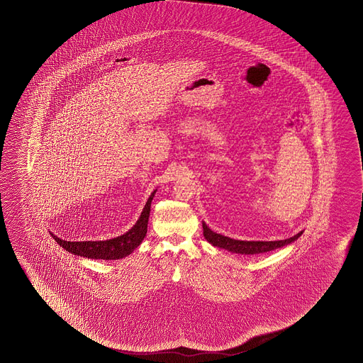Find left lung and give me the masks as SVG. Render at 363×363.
I'll use <instances>...</instances> for the list:
<instances>
[{
  "instance_id": "8db88e82",
  "label": "left lung",
  "mask_w": 363,
  "mask_h": 363,
  "mask_svg": "<svg viewBox=\"0 0 363 363\" xmlns=\"http://www.w3.org/2000/svg\"><path fill=\"white\" fill-rule=\"evenodd\" d=\"M202 228H203V237L208 240V243L213 244L214 247L224 248V250L233 252V253H240V255H258V253H266L269 250H277L284 245L295 242L303 232L297 233L291 238L285 239V240H274V242H247V240H237V239L224 237L221 234L213 232L203 221H202Z\"/></svg>"
}]
</instances>
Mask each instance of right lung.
<instances>
[{"instance_id": "1", "label": "right lung", "mask_w": 363, "mask_h": 363, "mask_svg": "<svg viewBox=\"0 0 363 363\" xmlns=\"http://www.w3.org/2000/svg\"><path fill=\"white\" fill-rule=\"evenodd\" d=\"M155 191L149 196L148 201L144 206L140 218L138 219L135 225L131 228L129 232L125 233L116 238L107 239V240H97V242H67L63 239L53 235L54 240L63 247L65 250L71 252L76 256L86 257L92 259H120L129 256L133 250L138 248L143 242L148 228L149 213H150V203L155 197Z\"/></svg>"}]
</instances>
